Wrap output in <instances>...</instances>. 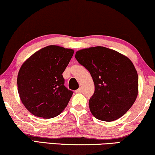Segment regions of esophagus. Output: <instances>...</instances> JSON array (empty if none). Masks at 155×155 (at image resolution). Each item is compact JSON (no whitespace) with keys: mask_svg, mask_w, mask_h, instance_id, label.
Returning <instances> with one entry per match:
<instances>
[{"mask_svg":"<svg viewBox=\"0 0 155 155\" xmlns=\"http://www.w3.org/2000/svg\"><path fill=\"white\" fill-rule=\"evenodd\" d=\"M75 91H76V93H81V92L82 91V88H81V87L79 88V89H76Z\"/></svg>","mask_w":155,"mask_h":155,"instance_id":"obj_1","label":"esophagus"}]
</instances>
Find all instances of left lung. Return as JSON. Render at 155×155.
I'll list each match as a JSON object with an SVG mask.
<instances>
[{
    "mask_svg": "<svg viewBox=\"0 0 155 155\" xmlns=\"http://www.w3.org/2000/svg\"><path fill=\"white\" fill-rule=\"evenodd\" d=\"M75 58L89 71L94 83V93L89 99L94 117L112 121L126 114L138 94V75L132 62L103 46L78 51Z\"/></svg>",
    "mask_w": 155,
    "mask_h": 155,
    "instance_id": "obj_1",
    "label": "left lung"
}]
</instances>
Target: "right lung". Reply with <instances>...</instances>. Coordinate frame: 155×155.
Instances as JSON below:
<instances>
[{"mask_svg": "<svg viewBox=\"0 0 155 155\" xmlns=\"http://www.w3.org/2000/svg\"><path fill=\"white\" fill-rule=\"evenodd\" d=\"M74 50L58 46L41 48L19 70L18 91L25 108L34 116L50 119L66 108L73 91L64 85L63 72Z\"/></svg>", "mask_w": 155, "mask_h": 155, "instance_id": "obj_1", "label": "right lung"}]
</instances>
